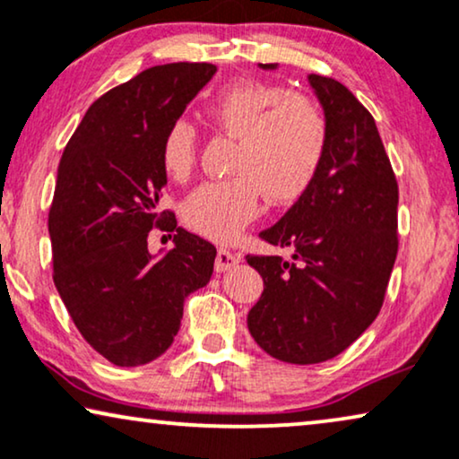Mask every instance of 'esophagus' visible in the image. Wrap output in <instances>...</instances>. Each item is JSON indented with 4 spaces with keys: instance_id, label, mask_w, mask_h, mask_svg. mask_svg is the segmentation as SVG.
I'll return each instance as SVG.
<instances>
[{
    "instance_id": "34e87169",
    "label": "esophagus",
    "mask_w": 459,
    "mask_h": 459,
    "mask_svg": "<svg viewBox=\"0 0 459 459\" xmlns=\"http://www.w3.org/2000/svg\"><path fill=\"white\" fill-rule=\"evenodd\" d=\"M238 263H240V259H238L234 253H230V250H225V248L217 250V256H215V272L217 273L230 272V269H234Z\"/></svg>"
}]
</instances>
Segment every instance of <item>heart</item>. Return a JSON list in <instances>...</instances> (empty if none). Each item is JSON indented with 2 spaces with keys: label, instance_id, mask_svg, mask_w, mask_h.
<instances>
[{
  "label": "heart",
  "instance_id": "1",
  "mask_svg": "<svg viewBox=\"0 0 459 459\" xmlns=\"http://www.w3.org/2000/svg\"><path fill=\"white\" fill-rule=\"evenodd\" d=\"M206 117L236 137L230 171L234 178L206 181L190 192L181 219L198 234L231 240L263 209L288 204L307 190L324 156L328 125L319 106L284 87L244 81L212 100ZM198 135L186 118L169 125L160 162L169 178L184 181L196 165Z\"/></svg>",
  "mask_w": 459,
  "mask_h": 459
}]
</instances>
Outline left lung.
<instances>
[{
	"mask_svg": "<svg viewBox=\"0 0 459 459\" xmlns=\"http://www.w3.org/2000/svg\"><path fill=\"white\" fill-rule=\"evenodd\" d=\"M309 83L328 125L324 156L297 203L259 234L294 261L248 256L265 286L248 311L250 334L299 366L332 359L368 330L399 248V186L374 117L338 81L309 74Z\"/></svg>",
	"mask_w": 459,
	"mask_h": 459,
	"instance_id": "8db88e82",
	"label": "left lung"
}]
</instances>
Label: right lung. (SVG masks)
<instances>
[{"mask_svg": "<svg viewBox=\"0 0 459 459\" xmlns=\"http://www.w3.org/2000/svg\"><path fill=\"white\" fill-rule=\"evenodd\" d=\"M215 73L206 62L146 68L90 106L62 154L48 217L54 284L81 336L115 366L165 353L186 297L212 275L217 248L178 228L159 198L162 135ZM154 227L176 231L160 260L147 250Z\"/></svg>", "mask_w": 459, "mask_h": 459, "instance_id": "1", "label": "right lung"}]
</instances>
